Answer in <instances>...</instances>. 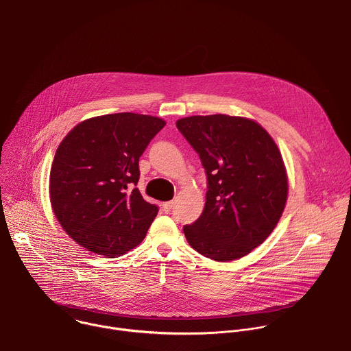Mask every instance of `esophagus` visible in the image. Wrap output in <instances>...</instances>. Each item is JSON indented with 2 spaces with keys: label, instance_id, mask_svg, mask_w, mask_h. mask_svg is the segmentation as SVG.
Wrapping results in <instances>:
<instances>
[{
  "label": "esophagus",
  "instance_id": "esophagus-1",
  "mask_svg": "<svg viewBox=\"0 0 351 351\" xmlns=\"http://www.w3.org/2000/svg\"><path fill=\"white\" fill-rule=\"evenodd\" d=\"M173 204H175L173 202H167V203H164V204H162L164 211H165V213H171V210L173 208Z\"/></svg>",
  "mask_w": 351,
  "mask_h": 351
}]
</instances>
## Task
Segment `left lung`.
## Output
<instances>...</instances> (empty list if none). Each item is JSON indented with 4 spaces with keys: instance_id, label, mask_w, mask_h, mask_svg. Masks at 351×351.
I'll return each mask as SVG.
<instances>
[{
    "instance_id": "1",
    "label": "left lung",
    "mask_w": 351,
    "mask_h": 351,
    "mask_svg": "<svg viewBox=\"0 0 351 351\" xmlns=\"http://www.w3.org/2000/svg\"><path fill=\"white\" fill-rule=\"evenodd\" d=\"M207 172L204 211L183 228L204 257L228 263L253 252L276 228L289 193L275 140L254 119L226 114L176 121Z\"/></svg>"
}]
</instances>
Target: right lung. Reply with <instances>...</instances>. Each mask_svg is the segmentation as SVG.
Returning <instances> with one entry per match:
<instances>
[{
    "instance_id": "add662e5",
    "label": "right lung",
    "mask_w": 351,
    "mask_h": 351,
    "mask_svg": "<svg viewBox=\"0 0 351 351\" xmlns=\"http://www.w3.org/2000/svg\"><path fill=\"white\" fill-rule=\"evenodd\" d=\"M158 117L108 114L77 123L49 172L53 213L73 241L115 258L137 247L158 214L137 187L138 158L164 126Z\"/></svg>"
}]
</instances>
